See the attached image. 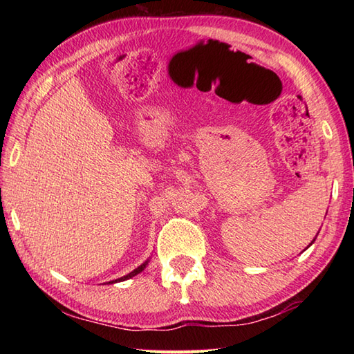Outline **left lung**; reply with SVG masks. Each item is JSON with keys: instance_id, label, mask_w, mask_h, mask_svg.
Listing matches in <instances>:
<instances>
[{"instance_id": "8db88e82", "label": "left lung", "mask_w": 354, "mask_h": 354, "mask_svg": "<svg viewBox=\"0 0 354 354\" xmlns=\"http://www.w3.org/2000/svg\"><path fill=\"white\" fill-rule=\"evenodd\" d=\"M318 232H319V231H318ZM317 236H318V234H317ZM315 239H317V237H315ZM315 239H313V240H312V243H313V242H315ZM312 243H310V245H312ZM310 245H309V246H310ZM309 246H307V248H309Z\"/></svg>"}]
</instances>
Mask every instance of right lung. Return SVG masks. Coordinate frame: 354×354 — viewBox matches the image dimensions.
Returning <instances> with one entry per match:
<instances>
[{"instance_id":"obj_1","label":"right lung","mask_w":354,"mask_h":354,"mask_svg":"<svg viewBox=\"0 0 354 354\" xmlns=\"http://www.w3.org/2000/svg\"><path fill=\"white\" fill-rule=\"evenodd\" d=\"M149 259L145 261V263H141V265L138 266V268H135L132 272H129L127 275H124V277H120V278H117V280H112V281H109V283H118V281H124V280H129V278H132V277H135V275H138L140 272H142V270L146 269V266L149 265Z\"/></svg>"}]
</instances>
